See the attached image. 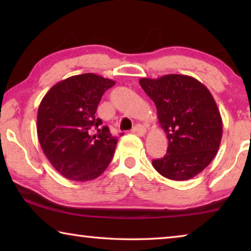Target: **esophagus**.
I'll return each instance as SVG.
<instances>
[{"instance_id":"1","label":"esophagus","mask_w":251,"mask_h":251,"mask_svg":"<svg viewBox=\"0 0 251 251\" xmlns=\"http://www.w3.org/2000/svg\"><path fill=\"white\" fill-rule=\"evenodd\" d=\"M133 133H137L138 135H141V136H143V135H145L146 134V127L144 126V125H141V124H137L136 125L134 128H133Z\"/></svg>"}]
</instances>
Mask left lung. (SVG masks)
<instances>
[{
  "instance_id": "obj_1",
  "label": "left lung",
  "mask_w": 251,
  "mask_h": 251,
  "mask_svg": "<svg viewBox=\"0 0 251 251\" xmlns=\"http://www.w3.org/2000/svg\"><path fill=\"white\" fill-rule=\"evenodd\" d=\"M154 101L160 127L168 138L167 152L152 160L161 176L188 180L215 158L222 142L223 121L209 90L192 76L168 74L139 79Z\"/></svg>"
}]
</instances>
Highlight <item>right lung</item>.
Returning a JSON list of instances; mask_svg holds the SVG:
<instances>
[{
    "label": "right lung",
    "instance_id": "obj_1",
    "mask_svg": "<svg viewBox=\"0 0 251 251\" xmlns=\"http://www.w3.org/2000/svg\"><path fill=\"white\" fill-rule=\"evenodd\" d=\"M114 85L93 73L71 76L55 84L41 101L36 125L40 145L67 179H95L113 158L117 137L107 126L100 127L95 113L101 96Z\"/></svg>",
    "mask_w": 251,
    "mask_h": 251
}]
</instances>
